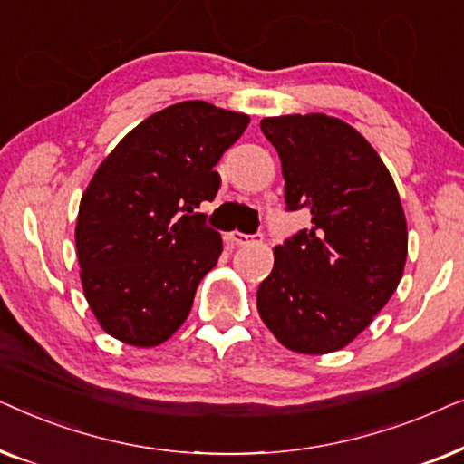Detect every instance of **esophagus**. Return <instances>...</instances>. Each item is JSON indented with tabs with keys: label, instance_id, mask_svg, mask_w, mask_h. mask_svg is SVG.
I'll use <instances>...</instances> for the list:
<instances>
[{
	"label": "esophagus",
	"instance_id": "1",
	"mask_svg": "<svg viewBox=\"0 0 464 464\" xmlns=\"http://www.w3.org/2000/svg\"><path fill=\"white\" fill-rule=\"evenodd\" d=\"M227 240H230L232 245L243 246V245H249L253 237H249V234H243V232H230V234H227Z\"/></svg>",
	"mask_w": 464,
	"mask_h": 464
}]
</instances>
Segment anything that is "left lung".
Masks as SVG:
<instances>
[{
    "label": "left lung",
    "mask_w": 464,
    "mask_h": 464,
    "mask_svg": "<svg viewBox=\"0 0 464 464\" xmlns=\"http://www.w3.org/2000/svg\"><path fill=\"white\" fill-rule=\"evenodd\" d=\"M281 158L289 211L310 208V230L275 246L257 310L285 348H344L395 294L408 257V224L395 181L351 124L325 113L264 118Z\"/></svg>",
    "instance_id": "left-lung-1"
}]
</instances>
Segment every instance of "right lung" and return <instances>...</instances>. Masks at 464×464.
I'll list each match as a JSON object with an SVG mask.
<instances>
[{"instance_id":"right-lung-1","label":"right lung","mask_w":464,"mask_h":464,"mask_svg":"<svg viewBox=\"0 0 464 464\" xmlns=\"http://www.w3.org/2000/svg\"><path fill=\"white\" fill-rule=\"evenodd\" d=\"M249 116L183 101L137 124L82 194L75 249L86 302L124 344L167 342L188 319L202 276L224 251L196 213L213 200L224 151Z\"/></svg>"}]
</instances>
